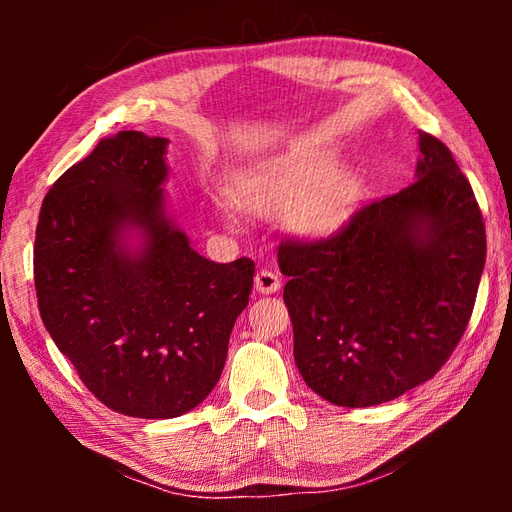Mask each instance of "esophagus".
<instances>
[{
	"label": "esophagus",
	"instance_id": "esophagus-1",
	"mask_svg": "<svg viewBox=\"0 0 512 512\" xmlns=\"http://www.w3.org/2000/svg\"><path fill=\"white\" fill-rule=\"evenodd\" d=\"M255 288H257V292H262V295H273V292H277L281 288V277L277 273H273V270L262 268L255 277Z\"/></svg>",
	"mask_w": 512,
	"mask_h": 512
}]
</instances>
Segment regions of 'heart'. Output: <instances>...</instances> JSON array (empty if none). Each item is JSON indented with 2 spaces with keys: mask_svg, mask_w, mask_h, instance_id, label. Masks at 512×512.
<instances>
[{
  "mask_svg": "<svg viewBox=\"0 0 512 512\" xmlns=\"http://www.w3.org/2000/svg\"><path fill=\"white\" fill-rule=\"evenodd\" d=\"M339 162V151L332 147L262 162L237 180V202L259 215L277 213L292 203L290 220L301 231L334 233L361 200V178L352 171H336Z\"/></svg>",
  "mask_w": 512,
  "mask_h": 512,
  "instance_id": "b5f03b06",
  "label": "heart"
}]
</instances>
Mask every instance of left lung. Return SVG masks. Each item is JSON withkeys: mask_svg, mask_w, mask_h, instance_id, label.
<instances>
[{"mask_svg": "<svg viewBox=\"0 0 512 512\" xmlns=\"http://www.w3.org/2000/svg\"><path fill=\"white\" fill-rule=\"evenodd\" d=\"M418 136L409 187L330 237H286L277 250L297 367L332 405H380L433 378L471 319L486 259L480 204L449 147Z\"/></svg>", "mask_w": 512, "mask_h": 512, "instance_id": "left-lung-1", "label": "left lung"}]
</instances>
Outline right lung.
<instances>
[{
	"label": "right lung",
	"instance_id": "1",
	"mask_svg": "<svg viewBox=\"0 0 512 512\" xmlns=\"http://www.w3.org/2000/svg\"><path fill=\"white\" fill-rule=\"evenodd\" d=\"M167 138L118 132L52 184L35 237L43 325L105 407L160 420L198 407L248 306L255 262L215 264L165 213ZM144 248L129 254L125 227Z\"/></svg>",
	"mask_w": 512,
	"mask_h": 512
}]
</instances>
